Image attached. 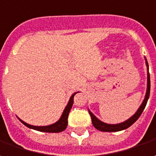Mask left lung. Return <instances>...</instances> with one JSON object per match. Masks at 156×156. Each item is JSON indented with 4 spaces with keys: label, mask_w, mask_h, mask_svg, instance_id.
<instances>
[{
    "label": "left lung",
    "mask_w": 156,
    "mask_h": 156,
    "mask_svg": "<svg viewBox=\"0 0 156 156\" xmlns=\"http://www.w3.org/2000/svg\"><path fill=\"white\" fill-rule=\"evenodd\" d=\"M146 64L147 67L149 68V65H148V62L146 61ZM150 73L148 71V83H147V92H146V95H145V99L144 100V102L142 103V105H140V107L138 110V112L135 113L133 116H132L131 118L124 122L122 123H119V124H113V125H111V124H106L104 123L101 122L100 120H98L94 116L93 114L91 113L90 112H89V115L91 116V120H92V123H93L94 127H95L96 129L100 130V131H103V132H117V131H121V130H124L126 129L127 127H129L131 125L134 123L137 120L139 119V117L141 116L142 114L143 111L144 110L145 106H146L147 101L149 100V97H150Z\"/></svg>",
    "instance_id": "8db88e82"
}]
</instances>
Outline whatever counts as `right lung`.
Masks as SVG:
<instances>
[{
  "label": "right lung",
  "instance_id": "1",
  "mask_svg": "<svg viewBox=\"0 0 156 156\" xmlns=\"http://www.w3.org/2000/svg\"><path fill=\"white\" fill-rule=\"evenodd\" d=\"M75 94L76 93H74L71 96L69 102H68V104L66 106V108H65L62 115V117L55 123L50 125V126H45V127H36V126L29 125V124L23 122L22 120H20V122H21L22 123L24 124L26 127H29V128H32V129H34V130H37V131L45 132V133H60V132H62L63 130L66 129V127L67 126V117H68V114H69L71 108H72L73 104V97H74Z\"/></svg>",
  "mask_w": 156,
  "mask_h": 156
}]
</instances>
